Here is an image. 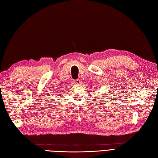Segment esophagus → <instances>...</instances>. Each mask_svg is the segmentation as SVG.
<instances>
[{"label":"esophagus","mask_w":158,"mask_h":158,"mask_svg":"<svg viewBox=\"0 0 158 158\" xmlns=\"http://www.w3.org/2000/svg\"><path fill=\"white\" fill-rule=\"evenodd\" d=\"M80 81H80V79H77L74 80V83H75V84H79Z\"/></svg>","instance_id":"1"}]
</instances>
